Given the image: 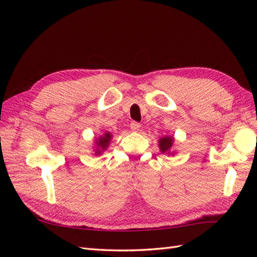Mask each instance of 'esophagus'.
Segmentation results:
<instances>
[{
	"mask_svg": "<svg viewBox=\"0 0 257 257\" xmlns=\"http://www.w3.org/2000/svg\"><path fill=\"white\" fill-rule=\"evenodd\" d=\"M130 126H131V130L133 132H138V130L141 128V124H139L136 121H132L131 124H130Z\"/></svg>",
	"mask_w": 257,
	"mask_h": 257,
	"instance_id": "obj_1",
	"label": "esophagus"
}]
</instances>
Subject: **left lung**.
I'll use <instances>...</instances> for the list:
<instances>
[{
    "label": "left lung",
    "instance_id": "obj_1",
    "mask_svg": "<svg viewBox=\"0 0 257 257\" xmlns=\"http://www.w3.org/2000/svg\"><path fill=\"white\" fill-rule=\"evenodd\" d=\"M174 143V138L173 137H163L160 139V148H161V151L163 153H169V150L172 149V146Z\"/></svg>",
    "mask_w": 257,
    "mask_h": 257
}]
</instances>
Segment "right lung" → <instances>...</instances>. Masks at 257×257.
Masks as SVG:
<instances>
[{
	"mask_svg": "<svg viewBox=\"0 0 257 257\" xmlns=\"http://www.w3.org/2000/svg\"><path fill=\"white\" fill-rule=\"evenodd\" d=\"M110 139H111V134L110 133H106L105 135L98 137L96 139V142H95V144L97 146V149H96L95 153L100 154V153H102V151L106 150L108 145H109Z\"/></svg>",
	"mask_w": 257,
	"mask_h": 257,
	"instance_id": "1",
	"label": "right lung"
}]
</instances>
